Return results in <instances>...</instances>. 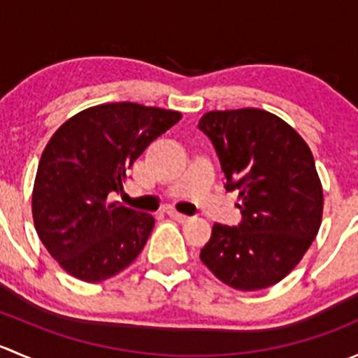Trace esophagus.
I'll list each match as a JSON object with an SVG mask.
<instances>
[{"instance_id": "obj_1", "label": "esophagus", "mask_w": 358, "mask_h": 358, "mask_svg": "<svg viewBox=\"0 0 358 358\" xmlns=\"http://www.w3.org/2000/svg\"><path fill=\"white\" fill-rule=\"evenodd\" d=\"M168 215H169V218L176 220V222H180V223H183V222H187V220H189V216H187V215H183V213H178V211H175V209H169V211H168Z\"/></svg>"}]
</instances>
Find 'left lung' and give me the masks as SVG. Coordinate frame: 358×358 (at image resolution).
<instances>
[{"mask_svg":"<svg viewBox=\"0 0 358 358\" xmlns=\"http://www.w3.org/2000/svg\"><path fill=\"white\" fill-rule=\"evenodd\" d=\"M197 128L211 140L225 189L239 190V225H213L201 262L239 291L280 282L310 248L322 222V185L312 150L262 109L213 110Z\"/></svg>","mask_w":358,"mask_h":358,"instance_id":"left-lung-1","label":"left lung"}]
</instances>
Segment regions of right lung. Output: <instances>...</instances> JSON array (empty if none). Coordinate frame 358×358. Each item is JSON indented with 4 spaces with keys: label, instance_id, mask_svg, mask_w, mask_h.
<instances>
[{
    "label": "right lung",
    "instance_id": "right-lung-1",
    "mask_svg": "<svg viewBox=\"0 0 358 358\" xmlns=\"http://www.w3.org/2000/svg\"><path fill=\"white\" fill-rule=\"evenodd\" d=\"M182 119L176 110L102 103L64 122L43 150L32 190L39 239L67 273L102 282L135 262L154 216L112 202L140 154Z\"/></svg>",
    "mask_w": 358,
    "mask_h": 358
}]
</instances>
